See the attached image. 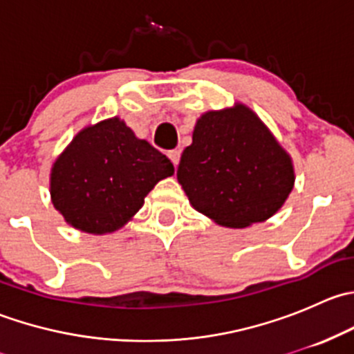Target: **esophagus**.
<instances>
[{"label":"esophagus","instance_id":"34e87169","mask_svg":"<svg viewBox=\"0 0 354 354\" xmlns=\"http://www.w3.org/2000/svg\"><path fill=\"white\" fill-rule=\"evenodd\" d=\"M167 157H169L171 159V162L174 164V167L178 166V164H180V157H181V152L178 151V149H174V151H169L167 152Z\"/></svg>","mask_w":354,"mask_h":354}]
</instances>
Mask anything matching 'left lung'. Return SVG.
Here are the masks:
<instances>
[{"label": "left lung", "instance_id": "1", "mask_svg": "<svg viewBox=\"0 0 354 354\" xmlns=\"http://www.w3.org/2000/svg\"><path fill=\"white\" fill-rule=\"evenodd\" d=\"M176 176L192 205L226 227L269 219L295 183L289 156L241 104L200 118Z\"/></svg>", "mask_w": 354, "mask_h": 354}]
</instances>
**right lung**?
I'll return each mask as SVG.
<instances>
[{"label": "right lung", "instance_id": "1", "mask_svg": "<svg viewBox=\"0 0 354 354\" xmlns=\"http://www.w3.org/2000/svg\"><path fill=\"white\" fill-rule=\"evenodd\" d=\"M173 173L166 156L111 118L82 130L58 157L51 171L53 203L77 230L111 233Z\"/></svg>", "mask_w": 354, "mask_h": 354}]
</instances>
